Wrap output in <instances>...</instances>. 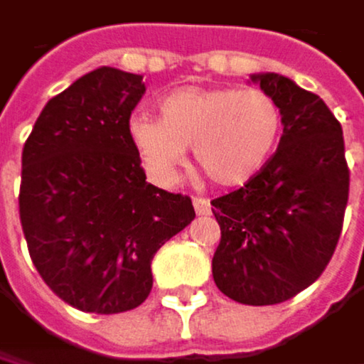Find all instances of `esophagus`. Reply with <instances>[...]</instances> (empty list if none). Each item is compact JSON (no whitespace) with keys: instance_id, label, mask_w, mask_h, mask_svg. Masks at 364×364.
Wrapping results in <instances>:
<instances>
[{"instance_id":"1","label":"esophagus","mask_w":364,"mask_h":364,"mask_svg":"<svg viewBox=\"0 0 364 364\" xmlns=\"http://www.w3.org/2000/svg\"><path fill=\"white\" fill-rule=\"evenodd\" d=\"M194 211H196V215H209L211 203L207 198H194Z\"/></svg>"}]
</instances>
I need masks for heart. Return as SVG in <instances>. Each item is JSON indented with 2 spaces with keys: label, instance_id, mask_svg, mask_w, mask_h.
<instances>
[{
  "label": "heart",
  "instance_id": "heart-1",
  "mask_svg": "<svg viewBox=\"0 0 364 364\" xmlns=\"http://www.w3.org/2000/svg\"><path fill=\"white\" fill-rule=\"evenodd\" d=\"M159 119L134 112L127 136L144 170L159 186H172L192 144L194 159L218 186H241L271 157L284 114L262 89L178 87L159 104Z\"/></svg>",
  "mask_w": 364,
  "mask_h": 364
}]
</instances>
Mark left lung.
<instances>
[{"label": "left lung", "mask_w": 364, "mask_h": 364, "mask_svg": "<svg viewBox=\"0 0 364 364\" xmlns=\"http://www.w3.org/2000/svg\"><path fill=\"white\" fill-rule=\"evenodd\" d=\"M284 114L275 155L247 183L215 198L222 239L215 286L243 305H277L309 288L337 247L350 192L341 123L294 80L252 74Z\"/></svg>", "instance_id": "obj_1"}]
</instances>
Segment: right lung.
<instances>
[{"instance_id":"add662e5","label":"right lung","mask_w":364,"mask_h":364,"mask_svg":"<svg viewBox=\"0 0 364 364\" xmlns=\"http://www.w3.org/2000/svg\"><path fill=\"white\" fill-rule=\"evenodd\" d=\"M140 74L102 65L42 108L25 146L18 213L33 267L68 305L121 314L151 292L155 252L194 218L146 183L127 136Z\"/></svg>"}]
</instances>
